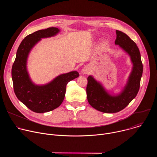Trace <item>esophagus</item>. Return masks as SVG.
<instances>
[{"mask_svg": "<svg viewBox=\"0 0 157 157\" xmlns=\"http://www.w3.org/2000/svg\"><path fill=\"white\" fill-rule=\"evenodd\" d=\"M89 71H90V69H89V68L88 66H85L84 67V68L82 69L81 70V72L82 74L84 75H86V74H88L89 73Z\"/></svg>", "mask_w": 157, "mask_h": 157, "instance_id": "esophagus-1", "label": "esophagus"}]
</instances>
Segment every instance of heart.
Returning a JSON list of instances; mask_svg holds the SVG:
<instances>
[{
  "label": "heart",
  "mask_w": 157,
  "mask_h": 157,
  "mask_svg": "<svg viewBox=\"0 0 157 157\" xmlns=\"http://www.w3.org/2000/svg\"><path fill=\"white\" fill-rule=\"evenodd\" d=\"M108 43V41H107V40H104V41H103V44H107Z\"/></svg>",
  "instance_id": "obj_1"
}]
</instances>
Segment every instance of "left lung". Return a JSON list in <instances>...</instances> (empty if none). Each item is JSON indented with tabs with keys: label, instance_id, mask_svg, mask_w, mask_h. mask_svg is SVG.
Listing matches in <instances>:
<instances>
[{
	"label": "left lung",
	"instance_id": "left-lung-1",
	"mask_svg": "<svg viewBox=\"0 0 157 157\" xmlns=\"http://www.w3.org/2000/svg\"><path fill=\"white\" fill-rule=\"evenodd\" d=\"M116 35L115 44L130 56L133 64L132 71L122 91L117 94H110L93 76L87 78L86 93L88 102L104 113H116L122 110L136 97L143 73L140 53L136 43L122 32L116 30Z\"/></svg>",
	"mask_w": 157,
	"mask_h": 157
}]
</instances>
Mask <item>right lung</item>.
Listing matches in <instances>:
<instances>
[{
    "label": "right lung",
    "instance_id": "add662e5",
    "mask_svg": "<svg viewBox=\"0 0 157 157\" xmlns=\"http://www.w3.org/2000/svg\"><path fill=\"white\" fill-rule=\"evenodd\" d=\"M60 30L50 27L27 36L20 44L12 68V78L15 94L19 101L36 113H44L58 107L63 102L66 84L78 78L76 71L61 74L50 82L36 85L31 80L27 64L29 53L41 38L56 35Z\"/></svg>",
    "mask_w": 157,
    "mask_h": 157
}]
</instances>
